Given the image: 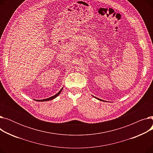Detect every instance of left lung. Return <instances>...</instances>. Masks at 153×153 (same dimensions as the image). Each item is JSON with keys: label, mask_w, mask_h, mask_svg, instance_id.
<instances>
[{"label": "left lung", "mask_w": 153, "mask_h": 153, "mask_svg": "<svg viewBox=\"0 0 153 153\" xmlns=\"http://www.w3.org/2000/svg\"><path fill=\"white\" fill-rule=\"evenodd\" d=\"M93 97H94V96H93ZM95 98H96V99H97L98 100H100V101H103V102H105L104 100H101V99H98V98H97V97H95Z\"/></svg>", "instance_id": "obj_1"}]
</instances>
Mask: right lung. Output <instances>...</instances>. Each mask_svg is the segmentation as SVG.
I'll return each instance as SVG.
<instances>
[{"label":"right lung","mask_w":153,"mask_h":153,"mask_svg":"<svg viewBox=\"0 0 153 153\" xmlns=\"http://www.w3.org/2000/svg\"><path fill=\"white\" fill-rule=\"evenodd\" d=\"M62 89L63 88H62V89L59 91V92H58L57 94H56V95H53V96H52V97H49V98H48V99H42V100H35L36 101H38V102H45V101H48V100H53V99H55L56 97H58V96L60 94V93L61 92V91H62Z\"/></svg>","instance_id":"obj_1"}]
</instances>
